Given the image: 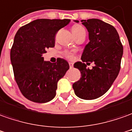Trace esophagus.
<instances>
[{"instance_id":"obj_1","label":"esophagus","mask_w":132,"mask_h":132,"mask_svg":"<svg viewBox=\"0 0 132 132\" xmlns=\"http://www.w3.org/2000/svg\"><path fill=\"white\" fill-rule=\"evenodd\" d=\"M73 66V64L72 63H69V67H70V69H72Z\"/></svg>"}]
</instances>
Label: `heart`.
Masks as SVG:
<instances>
[{
    "instance_id": "heart-1",
    "label": "heart",
    "mask_w": 132,
    "mask_h": 132,
    "mask_svg": "<svg viewBox=\"0 0 132 132\" xmlns=\"http://www.w3.org/2000/svg\"><path fill=\"white\" fill-rule=\"evenodd\" d=\"M71 31H72L73 35L75 36V37L80 34H85V29L84 28L83 26L79 24L73 25L71 28ZM63 54L64 57L66 58L67 59L73 60L74 59V53L71 51H64Z\"/></svg>"
}]
</instances>
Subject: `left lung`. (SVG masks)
Segmentation results:
<instances>
[{"label":"left lung","mask_w":132,"mask_h":132,"mask_svg":"<svg viewBox=\"0 0 132 132\" xmlns=\"http://www.w3.org/2000/svg\"><path fill=\"white\" fill-rule=\"evenodd\" d=\"M81 22L88 30L90 41L83 52L82 62L73 65L81 71V78L73 84V88L78 97L92 100L104 94L117 79L123 46L113 26L96 18ZM92 62L95 64L92 69L86 68V65Z\"/></svg>","instance_id":"left-lung-1"}]
</instances>
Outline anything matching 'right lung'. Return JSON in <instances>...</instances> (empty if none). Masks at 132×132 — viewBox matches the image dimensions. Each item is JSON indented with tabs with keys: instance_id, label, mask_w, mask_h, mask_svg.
<instances>
[{
	"instance_id": "add662e5",
	"label": "right lung",
	"mask_w": 132,
	"mask_h": 132,
	"mask_svg": "<svg viewBox=\"0 0 132 132\" xmlns=\"http://www.w3.org/2000/svg\"><path fill=\"white\" fill-rule=\"evenodd\" d=\"M69 19H37L21 27L14 38L11 61L15 80L21 94L36 103L52 100L57 83L69 70V63L58 58L56 63L44 61L43 54L55 46L56 35Z\"/></svg>"
}]
</instances>
